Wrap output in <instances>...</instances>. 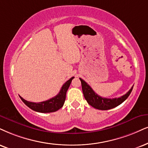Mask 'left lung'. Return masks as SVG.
Here are the masks:
<instances>
[{
	"label": "left lung",
	"mask_w": 148,
	"mask_h": 148,
	"mask_svg": "<svg viewBox=\"0 0 148 148\" xmlns=\"http://www.w3.org/2000/svg\"><path fill=\"white\" fill-rule=\"evenodd\" d=\"M79 79L82 83V88L84 96L85 99L88 102V104L95 108L102 110L112 109L113 108H115L117 106L121 104L128 97L133 88L132 86L126 94L120 97L108 99V98H104L98 95L94 92L92 88L84 80L81 79V78H79Z\"/></svg>",
	"instance_id": "obj_1"
}]
</instances>
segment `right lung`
<instances>
[{
    "instance_id": "1",
    "label": "right lung",
    "mask_w": 148,
    "mask_h": 148,
    "mask_svg": "<svg viewBox=\"0 0 148 148\" xmlns=\"http://www.w3.org/2000/svg\"><path fill=\"white\" fill-rule=\"evenodd\" d=\"M74 77H71L62 86L61 90L57 95L55 96L51 99L47 100V101L39 102V103H35V102L28 101L27 100L24 99L23 97H20L25 105H27L29 108L36 112L47 113V112H56L61 108L63 106L66 99V94L67 90H68L70 84L72 82V79Z\"/></svg>"
}]
</instances>
